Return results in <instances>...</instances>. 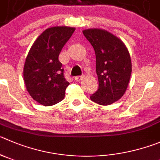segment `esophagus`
Instances as JSON below:
<instances>
[{"mask_svg":"<svg viewBox=\"0 0 160 160\" xmlns=\"http://www.w3.org/2000/svg\"><path fill=\"white\" fill-rule=\"evenodd\" d=\"M83 77H84L83 76H78V77H75V80H76V81H77V82H80V81H81L82 80H83Z\"/></svg>","mask_w":160,"mask_h":160,"instance_id":"1","label":"esophagus"}]
</instances>
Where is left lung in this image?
I'll return each instance as SVG.
<instances>
[{
  "mask_svg": "<svg viewBox=\"0 0 160 160\" xmlns=\"http://www.w3.org/2000/svg\"><path fill=\"white\" fill-rule=\"evenodd\" d=\"M83 34L96 58L98 89L90 98L99 105H110L123 96L129 83L132 63L129 50L120 38L105 30H83Z\"/></svg>",
  "mask_w": 160,
  "mask_h": 160,
  "instance_id": "1",
  "label": "left lung"
}]
</instances>
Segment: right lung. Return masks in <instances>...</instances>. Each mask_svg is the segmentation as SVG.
<instances>
[{"label":"right lung","instance_id":"obj_1","mask_svg":"<svg viewBox=\"0 0 160 160\" xmlns=\"http://www.w3.org/2000/svg\"><path fill=\"white\" fill-rule=\"evenodd\" d=\"M75 28L53 27L45 30L30 49L23 67V80L31 98L53 106L65 98L69 83L64 77L58 56Z\"/></svg>","mask_w":160,"mask_h":160}]
</instances>
